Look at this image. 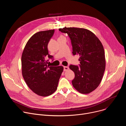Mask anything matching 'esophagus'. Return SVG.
Instances as JSON below:
<instances>
[{
	"instance_id": "34e87169",
	"label": "esophagus",
	"mask_w": 126,
	"mask_h": 126,
	"mask_svg": "<svg viewBox=\"0 0 126 126\" xmlns=\"http://www.w3.org/2000/svg\"><path fill=\"white\" fill-rule=\"evenodd\" d=\"M69 67H67V66H64V71H66L67 70H69Z\"/></svg>"
}]
</instances>
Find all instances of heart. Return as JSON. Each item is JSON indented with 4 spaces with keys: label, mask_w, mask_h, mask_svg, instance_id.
I'll list each match as a JSON object with an SVG mask.
<instances>
[{
    "label": "heart",
    "mask_w": 126,
    "mask_h": 126,
    "mask_svg": "<svg viewBox=\"0 0 126 126\" xmlns=\"http://www.w3.org/2000/svg\"><path fill=\"white\" fill-rule=\"evenodd\" d=\"M59 37H63V36H60Z\"/></svg>",
    "instance_id": "b5f03b06"
}]
</instances>
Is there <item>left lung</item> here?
Listing matches in <instances>:
<instances>
[{
  "label": "left lung",
  "instance_id": "left-lung-1",
  "mask_svg": "<svg viewBox=\"0 0 126 126\" xmlns=\"http://www.w3.org/2000/svg\"><path fill=\"white\" fill-rule=\"evenodd\" d=\"M69 36L74 55L80 56V67L71 65L75 73L72 81L74 88L82 94H89L99 86L106 66L105 51L99 38L87 29L77 27L60 28Z\"/></svg>",
  "mask_w": 126,
  "mask_h": 126
}]
</instances>
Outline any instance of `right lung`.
<instances>
[{"label": "right lung", "instance_id": "1", "mask_svg": "<svg viewBox=\"0 0 126 126\" xmlns=\"http://www.w3.org/2000/svg\"><path fill=\"white\" fill-rule=\"evenodd\" d=\"M54 29L39 31L27 41L21 57L22 74L28 87L36 94L46 97L57 90L63 67L47 66L46 58L48 54V44Z\"/></svg>", "mask_w": 126, "mask_h": 126}]
</instances>
